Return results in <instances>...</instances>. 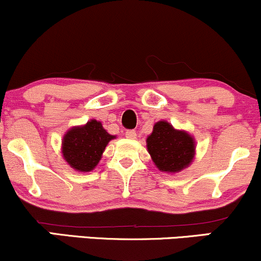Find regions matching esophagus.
I'll return each instance as SVG.
<instances>
[{"instance_id":"obj_1","label":"esophagus","mask_w":261,"mask_h":261,"mask_svg":"<svg viewBox=\"0 0 261 261\" xmlns=\"http://www.w3.org/2000/svg\"><path fill=\"white\" fill-rule=\"evenodd\" d=\"M125 136H126L127 139L134 140V139H136L137 134H136V131H135V130H126V133H125Z\"/></svg>"}]
</instances>
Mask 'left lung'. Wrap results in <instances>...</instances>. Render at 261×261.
Listing matches in <instances>:
<instances>
[{
	"mask_svg": "<svg viewBox=\"0 0 261 261\" xmlns=\"http://www.w3.org/2000/svg\"><path fill=\"white\" fill-rule=\"evenodd\" d=\"M147 148L158 169L167 173L187 168L195 154L193 137L185 131L175 130L167 121L154 124L147 139Z\"/></svg>",
	"mask_w": 261,
	"mask_h": 261,
	"instance_id": "8db88e82",
	"label": "left lung"
}]
</instances>
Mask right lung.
<instances>
[{
    "instance_id": "add662e5",
    "label": "right lung",
    "mask_w": 261,
    "mask_h": 261,
    "mask_svg": "<svg viewBox=\"0 0 261 261\" xmlns=\"http://www.w3.org/2000/svg\"><path fill=\"white\" fill-rule=\"evenodd\" d=\"M115 139L104 130L99 121L91 120L85 126L73 127L65 135L62 142L64 158L80 172H89L99 162L108 142Z\"/></svg>"
}]
</instances>
